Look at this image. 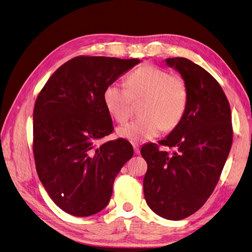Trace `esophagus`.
I'll use <instances>...</instances> for the list:
<instances>
[{"mask_svg":"<svg viewBox=\"0 0 252 252\" xmlns=\"http://www.w3.org/2000/svg\"><path fill=\"white\" fill-rule=\"evenodd\" d=\"M133 150H134V153L135 154H139L140 153V146H139V144L134 143L133 144Z\"/></svg>","mask_w":252,"mask_h":252,"instance_id":"esophagus-1","label":"esophagus"}]
</instances>
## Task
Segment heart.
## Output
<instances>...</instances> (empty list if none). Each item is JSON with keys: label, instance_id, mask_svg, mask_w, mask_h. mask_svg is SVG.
Masks as SVG:
<instances>
[{"label": "heart", "instance_id": "1", "mask_svg": "<svg viewBox=\"0 0 252 252\" xmlns=\"http://www.w3.org/2000/svg\"><path fill=\"white\" fill-rule=\"evenodd\" d=\"M126 88L109 85L103 93L108 112L118 122H126L132 112V100L144 98L143 118L118 127V135L131 142H144L162 130L175 127L186 111L189 88L181 76L152 65L142 66L127 76Z\"/></svg>", "mask_w": 252, "mask_h": 252}]
</instances>
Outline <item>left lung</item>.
Listing matches in <instances>:
<instances>
[{
  "instance_id": "8db88e82",
  "label": "left lung",
  "mask_w": 252,
  "mask_h": 252,
  "mask_svg": "<svg viewBox=\"0 0 252 252\" xmlns=\"http://www.w3.org/2000/svg\"><path fill=\"white\" fill-rule=\"evenodd\" d=\"M189 88V103L180 123L159 144L142 146L148 163L143 180L146 204L168 220H181L202 207L216 187L232 143L231 111L217 80L183 57L166 58Z\"/></svg>"
}]
</instances>
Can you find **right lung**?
Here are the masks:
<instances>
[{
	"mask_svg": "<svg viewBox=\"0 0 252 252\" xmlns=\"http://www.w3.org/2000/svg\"><path fill=\"white\" fill-rule=\"evenodd\" d=\"M140 59L79 56L54 72L33 113L36 171L59 208L88 217L106 207L114 178L133 155L129 141H98L113 131L104 89Z\"/></svg>",
	"mask_w": 252,
	"mask_h": 252,
	"instance_id": "right-lung-1",
	"label": "right lung"
}]
</instances>
